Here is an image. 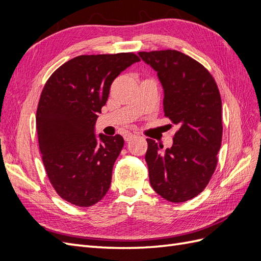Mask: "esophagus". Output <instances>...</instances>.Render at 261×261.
<instances>
[{"label":"esophagus","instance_id":"1","mask_svg":"<svg viewBox=\"0 0 261 261\" xmlns=\"http://www.w3.org/2000/svg\"><path fill=\"white\" fill-rule=\"evenodd\" d=\"M135 136H136L135 134H133V133H126L125 135H124V139H125V141H129Z\"/></svg>","mask_w":261,"mask_h":261}]
</instances>
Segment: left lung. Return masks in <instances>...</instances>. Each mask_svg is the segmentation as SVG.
I'll return each instance as SVG.
<instances>
[{
  "label": "left lung",
  "mask_w": 261,
  "mask_h": 261,
  "mask_svg": "<svg viewBox=\"0 0 261 261\" xmlns=\"http://www.w3.org/2000/svg\"><path fill=\"white\" fill-rule=\"evenodd\" d=\"M138 54L162 85L164 115L179 127L164 151L147 139L150 184L162 198L184 202L203 191L217 167L223 130L218 86L200 63L176 50Z\"/></svg>",
  "instance_id": "obj_1"
}]
</instances>
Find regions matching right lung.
<instances>
[{
    "label": "right lung",
    "instance_id": "add662e5",
    "mask_svg": "<svg viewBox=\"0 0 261 261\" xmlns=\"http://www.w3.org/2000/svg\"><path fill=\"white\" fill-rule=\"evenodd\" d=\"M139 61L134 53L80 55L43 87L36 115L39 149L55 192L75 206L99 202L111 185L124 139L99 134L98 140L94 125L113 81Z\"/></svg>",
    "mask_w": 261,
    "mask_h": 261
}]
</instances>
